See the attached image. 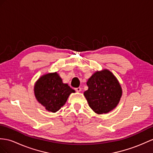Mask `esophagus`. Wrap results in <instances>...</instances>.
<instances>
[{
	"label": "esophagus",
	"instance_id": "esophagus-1",
	"mask_svg": "<svg viewBox=\"0 0 153 153\" xmlns=\"http://www.w3.org/2000/svg\"><path fill=\"white\" fill-rule=\"evenodd\" d=\"M75 90L77 92H80L82 90V88H75Z\"/></svg>",
	"mask_w": 153,
	"mask_h": 153
}]
</instances>
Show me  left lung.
<instances>
[{
    "mask_svg": "<svg viewBox=\"0 0 153 153\" xmlns=\"http://www.w3.org/2000/svg\"><path fill=\"white\" fill-rule=\"evenodd\" d=\"M88 89L84 93L89 107L97 114L110 112L117 107L123 90L117 78L104 69L92 74L87 82Z\"/></svg>",
    "mask_w": 153,
    "mask_h": 153,
    "instance_id": "8db88e82",
    "label": "left lung"
}]
</instances>
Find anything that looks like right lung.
I'll use <instances>...</instances> for the list:
<instances>
[{"label":"right lung","instance_id":"add662e5","mask_svg":"<svg viewBox=\"0 0 153 153\" xmlns=\"http://www.w3.org/2000/svg\"><path fill=\"white\" fill-rule=\"evenodd\" d=\"M36 100L46 110L55 113L64 106L69 96L75 91L63 82L57 72L41 76L33 86Z\"/></svg>","mask_w":153,"mask_h":153}]
</instances>
